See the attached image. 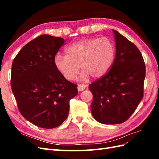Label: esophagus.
Returning <instances> with one entry per match:
<instances>
[{
    "label": "esophagus",
    "mask_w": 159,
    "mask_h": 159,
    "mask_svg": "<svg viewBox=\"0 0 159 159\" xmlns=\"http://www.w3.org/2000/svg\"><path fill=\"white\" fill-rule=\"evenodd\" d=\"M87 87L86 85H84V84H82V85H79L77 87V89L79 92H81V91H83L84 89H85Z\"/></svg>",
    "instance_id": "34e87169"
}]
</instances>
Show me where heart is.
Returning <instances> with one entry per match:
<instances>
[{
    "label": "heart",
    "mask_w": 159,
    "mask_h": 159,
    "mask_svg": "<svg viewBox=\"0 0 159 159\" xmlns=\"http://www.w3.org/2000/svg\"><path fill=\"white\" fill-rule=\"evenodd\" d=\"M66 55L57 54L54 58L56 69L69 81L75 80L80 70V79L90 76L99 79L112 66L116 50L112 41L107 38L80 39L66 48Z\"/></svg>",
    "instance_id": "heart-1"
}]
</instances>
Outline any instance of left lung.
<instances>
[{
    "mask_svg": "<svg viewBox=\"0 0 159 159\" xmlns=\"http://www.w3.org/2000/svg\"><path fill=\"white\" fill-rule=\"evenodd\" d=\"M116 57L109 72L89 85L93 94L91 111L104 124L124 122L143 95L146 66L137 46L116 30Z\"/></svg>",
    "mask_w": 159,
    "mask_h": 159,
    "instance_id": "8db88e82",
    "label": "left lung"
}]
</instances>
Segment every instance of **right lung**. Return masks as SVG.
<instances>
[{
  "label": "right lung",
  "instance_id": "right-lung-1",
  "mask_svg": "<svg viewBox=\"0 0 159 159\" xmlns=\"http://www.w3.org/2000/svg\"><path fill=\"white\" fill-rule=\"evenodd\" d=\"M61 38L42 35L20 50L11 66V86L22 116L43 128L59 126L69 113L76 85L67 80L54 64L64 43Z\"/></svg>",
  "mask_w": 159,
  "mask_h": 159
}]
</instances>
